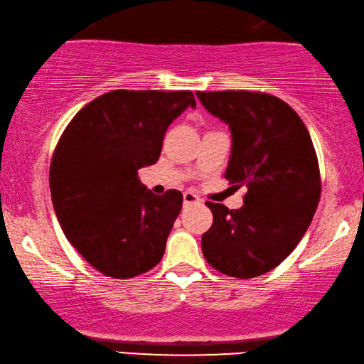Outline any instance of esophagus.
<instances>
[{
    "label": "esophagus",
    "mask_w": 364,
    "mask_h": 364,
    "mask_svg": "<svg viewBox=\"0 0 364 364\" xmlns=\"http://www.w3.org/2000/svg\"><path fill=\"white\" fill-rule=\"evenodd\" d=\"M196 203H200V198H198L196 193L192 192L183 193V205H196Z\"/></svg>",
    "instance_id": "obj_1"
}]
</instances>
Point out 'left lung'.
I'll use <instances>...</instances> for the list:
<instances>
[{
	"label": "left lung",
	"mask_w": 364,
	"mask_h": 364,
	"mask_svg": "<svg viewBox=\"0 0 364 364\" xmlns=\"http://www.w3.org/2000/svg\"><path fill=\"white\" fill-rule=\"evenodd\" d=\"M232 134L223 177L247 187L235 210L208 202L212 227L202 252L215 270L253 278L273 270L293 252L320 202V168L310 132L282 99L263 92H197Z\"/></svg>",
	"instance_id": "obj_1"
}]
</instances>
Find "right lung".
I'll return each mask as SVG.
<instances>
[{"instance_id":"right-lung-1","label":"right lung","mask_w":364,"mask_h":364,"mask_svg":"<svg viewBox=\"0 0 364 364\" xmlns=\"http://www.w3.org/2000/svg\"><path fill=\"white\" fill-rule=\"evenodd\" d=\"M196 107L191 91H111L86 104L59 139L49 186L73 247L104 275L124 280L161 262L182 193L156 196L137 171L159 161L167 127Z\"/></svg>"}]
</instances>
